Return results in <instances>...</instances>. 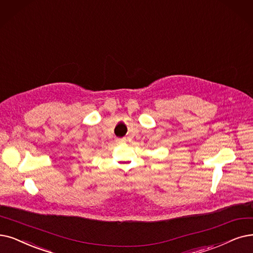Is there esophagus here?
<instances>
[{
  "mask_svg": "<svg viewBox=\"0 0 253 253\" xmlns=\"http://www.w3.org/2000/svg\"><path fill=\"white\" fill-rule=\"evenodd\" d=\"M119 142H126V139H125V138H123V139H120V140H119Z\"/></svg>",
  "mask_w": 253,
  "mask_h": 253,
  "instance_id": "obj_1",
  "label": "esophagus"
}]
</instances>
